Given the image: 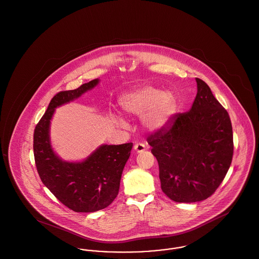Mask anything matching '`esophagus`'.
<instances>
[{
  "mask_svg": "<svg viewBox=\"0 0 259 259\" xmlns=\"http://www.w3.org/2000/svg\"><path fill=\"white\" fill-rule=\"evenodd\" d=\"M146 149H147V147L144 144L138 143V144H136L135 146H134V150H135L137 153H141V152L145 151Z\"/></svg>",
  "mask_w": 259,
  "mask_h": 259,
  "instance_id": "1",
  "label": "esophagus"
}]
</instances>
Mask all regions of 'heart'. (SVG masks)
Returning <instances> with one entry per match:
<instances>
[{"label": "heart", "instance_id": "1", "mask_svg": "<svg viewBox=\"0 0 259 259\" xmlns=\"http://www.w3.org/2000/svg\"><path fill=\"white\" fill-rule=\"evenodd\" d=\"M118 103L125 113L142 116L144 128L153 133L168 128L178 111V100L172 92L147 84L125 92L118 99ZM111 117L115 123L125 125L121 115L112 113Z\"/></svg>", "mask_w": 259, "mask_h": 259}]
</instances>
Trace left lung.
Masks as SVG:
<instances>
[{
  "mask_svg": "<svg viewBox=\"0 0 259 259\" xmlns=\"http://www.w3.org/2000/svg\"><path fill=\"white\" fill-rule=\"evenodd\" d=\"M190 111L175 115L169 129L148 136L159 166L162 191L178 203L209 197L222 184L233 156L228 112L200 78Z\"/></svg>",
  "mask_w": 259,
  "mask_h": 259,
  "instance_id": "1",
  "label": "left lung"
}]
</instances>
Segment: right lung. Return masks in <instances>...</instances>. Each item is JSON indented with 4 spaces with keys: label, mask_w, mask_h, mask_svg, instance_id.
<instances>
[{
    "label": "right lung",
    "mask_w": 259,
    "mask_h": 259,
    "mask_svg": "<svg viewBox=\"0 0 259 259\" xmlns=\"http://www.w3.org/2000/svg\"><path fill=\"white\" fill-rule=\"evenodd\" d=\"M96 78L81 87L62 91L50 101L34 133V155L42 184L62 204L76 212H93L110 206L119 191L124 166L132 143L101 145L80 161L63 160L50 139V124L57 108L97 87Z\"/></svg>",
    "instance_id": "right-lung-1"
}]
</instances>
